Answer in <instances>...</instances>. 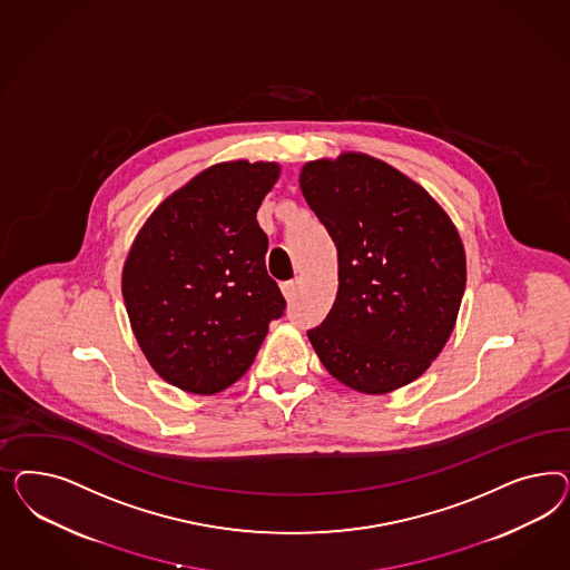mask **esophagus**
<instances>
[{"instance_id": "1", "label": "esophagus", "mask_w": 570, "mask_h": 570, "mask_svg": "<svg viewBox=\"0 0 570 570\" xmlns=\"http://www.w3.org/2000/svg\"><path fill=\"white\" fill-rule=\"evenodd\" d=\"M296 291H298V279H291V282L282 284V294L286 296V301H293L294 296H296Z\"/></svg>"}]
</instances>
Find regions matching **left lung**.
Masks as SVG:
<instances>
[{
	"mask_svg": "<svg viewBox=\"0 0 570 570\" xmlns=\"http://www.w3.org/2000/svg\"><path fill=\"white\" fill-rule=\"evenodd\" d=\"M298 184L338 253L336 301L307 332L311 345L348 389L397 391L431 367L455 328L462 238L429 191L374 156L311 160Z\"/></svg>",
	"mask_w": 570,
	"mask_h": 570,
	"instance_id": "1",
	"label": "left lung"
}]
</instances>
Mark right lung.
Returning a JSON list of instances; mask_svg holds the SVG:
<instances>
[{"label": "right lung", "mask_w": 570, "mask_h": 570, "mask_svg": "<svg viewBox=\"0 0 570 570\" xmlns=\"http://www.w3.org/2000/svg\"><path fill=\"white\" fill-rule=\"evenodd\" d=\"M277 163L227 160L165 198L122 265L131 330L156 374L191 395H215L253 365L286 301L267 276L257 222Z\"/></svg>", "instance_id": "right-lung-1"}]
</instances>
